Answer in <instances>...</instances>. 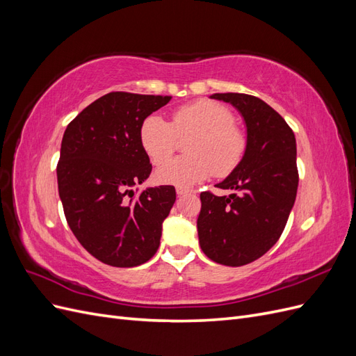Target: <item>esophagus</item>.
<instances>
[{"label": "esophagus", "instance_id": "34e87169", "mask_svg": "<svg viewBox=\"0 0 356 356\" xmlns=\"http://www.w3.org/2000/svg\"><path fill=\"white\" fill-rule=\"evenodd\" d=\"M190 193H195V190L187 188V187H177V195L178 196H184V195H190Z\"/></svg>", "mask_w": 356, "mask_h": 356}]
</instances>
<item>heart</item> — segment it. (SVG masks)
Here are the masks:
<instances>
[{"label":"heart","instance_id":"1","mask_svg":"<svg viewBox=\"0 0 356 356\" xmlns=\"http://www.w3.org/2000/svg\"><path fill=\"white\" fill-rule=\"evenodd\" d=\"M193 134L188 143L190 155L161 166L157 179L166 184L191 186L215 174L225 177L241 165L248 148V138L234 124L227 106L200 99L179 106L166 122L149 114L139 127V143L154 165H163L177 147V138Z\"/></svg>","mask_w":356,"mask_h":356}]
</instances>
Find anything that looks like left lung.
I'll use <instances>...</instances> for the list:
<instances>
[{"mask_svg": "<svg viewBox=\"0 0 356 356\" xmlns=\"http://www.w3.org/2000/svg\"><path fill=\"white\" fill-rule=\"evenodd\" d=\"M211 98L239 110L248 148L241 165L217 184L234 190L233 195L200 193L199 243L212 261L239 267L264 255L285 229L298 187L296 136L282 115L257 96L215 93Z\"/></svg>", "mask_w": 356, "mask_h": 356, "instance_id": "obj_1", "label": "left lung"}]
</instances>
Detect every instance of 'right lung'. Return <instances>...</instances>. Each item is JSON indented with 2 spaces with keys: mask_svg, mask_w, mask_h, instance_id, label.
I'll return each mask as SVG.
<instances>
[{
  "mask_svg": "<svg viewBox=\"0 0 356 356\" xmlns=\"http://www.w3.org/2000/svg\"><path fill=\"white\" fill-rule=\"evenodd\" d=\"M172 96L111 92L74 118L56 166L63 213L74 236L96 260L114 267L147 263L160 245L161 222L174 207V186H134L152 174L139 143L144 118Z\"/></svg>",
  "mask_w": 356,
  "mask_h": 356,
  "instance_id": "obj_1",
  "label": "right lung"
}]
</instances>
